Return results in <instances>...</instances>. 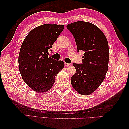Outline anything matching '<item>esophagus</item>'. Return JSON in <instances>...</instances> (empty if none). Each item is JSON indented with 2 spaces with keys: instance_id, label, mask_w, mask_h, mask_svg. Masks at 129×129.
I'll use <instances>...</instances> for the list:
<instances>
[{
  "instance_id": "34e87169",
  "label": "esophagus",
  "mask_w": 129,
  "mask_h": 129,
  "mask_svg": "<svg viewBox=\"0 0 129 129\" xmlns=\"http://www.w3.org/2000/svg\"><path fill=\"white\" fill-rule=\"evenodd\" d=\"M64 65H65V66L66 67H69V65H70V64H69V63H67V62H64Z\"/></svg>"
}]
</instances>
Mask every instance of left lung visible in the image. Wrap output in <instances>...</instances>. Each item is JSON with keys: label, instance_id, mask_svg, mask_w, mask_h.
Masks as SVG:
<instances>
[{"label": "left lung", "instance_id": "1", "mask_svg": "<svg viewBox=\"0 0 129 129\" xmlns=\"http://www.w3.org/2000/svg\"><path fill=\"white\" fill-rule=\"evenodd\" d=\"M67 28L74 38L78 52L84 51L81 64H73L76 73L71 77L72 86L81 95L91 94L102 83L108 72V40L99 28L89 22L78 21Z\"/></svg>", "mask_w": 129, "mask_h": 129}]
</instances>
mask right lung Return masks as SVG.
Here are the masks:
<instances>
[{
    "label": "right lung",
    "instance_id": "1",
    "mask_svg": "<svg viewBox=\"0 0 129 129\" xmlns=\"http://www.w3.org/2000/svg\"><path fill=\"white\" fill-rule=\"evenodd\" d=\"M64 26L43 24L33 29L26 37L19 54V71L24 81L37 92H44L53 86L55 76L64 62L49 57L50 50Z\"/></svg>",
    "mask_w": 129,
    "mask_h": 129
}]
</instances>
